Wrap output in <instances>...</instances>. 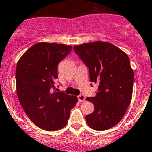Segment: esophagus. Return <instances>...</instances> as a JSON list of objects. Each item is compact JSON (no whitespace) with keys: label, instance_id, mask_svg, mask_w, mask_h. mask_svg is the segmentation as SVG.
<instances>
[{"label":"esophagus","instance_id":"1","mask_svg":"<svg viewBox=\"0 0 152 152\" xmlns=\"http://www.w3.org/2000/svg\"><path fill=\"white\" fill-rule=\"evenodd\" d=\"M78 100H79V102H83L85 100V96L84 95H79L78 96Z\"/></svg>","mask_w":152,"mask_h":152}]
</instances>
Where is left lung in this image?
Listing matches in <instances>:
<instances>
[{
    "label": "left lung",
    "instance_id": "obj_1",
    "mask_svg": "<svg viewBox=\"0 0 152 152\" xmlns=\"http://www.w3.org/2000/svg\"><path fill=\"white\" fill-rule=\"evenodd\" d=\"M73 50L89 68L91 82L99 84L96 95L87 97L95 106V111L86 116L87 124L95 130L114 127L132 99L134 72L128 56L103 41L74 46Z\"/></svg>",
    "mask_w": 152,
    "mask_h": 152
}]
</instances>
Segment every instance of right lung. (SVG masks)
I'll return each mask as SVG.
<instances>
[{"label": "right lung", "mask_w": 152, "mask_h": 152, "mask_svg": "<svg viewBox=\"0 0 152 152\" xmlns=\"http://www.w3.org/2000/svg\"><path fill=\"white\" fill-rule=\"evenodd\" d=\"M71 46L41 42L34 44L19 60L16 86L19 101L28 118L48 131L65 127L77 97L56 92L57 65L71 52Z\"/></svg>", "instance_id": "add662e5"}]
</instances>
